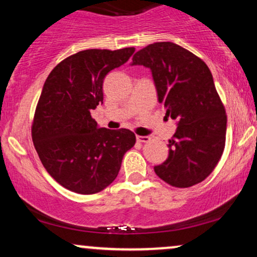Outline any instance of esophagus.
I'll return each instance as SVG.
<instances>
[{
	"instance_id": "34e87169",
	"label": "esophagus",
	"mask_w": 257,
	"mask_h": 257,
	"mask_svg": "<svg viewBox=\"0 0 257 257\" xmlns=\"http://www.w3.org/2000/svg\"><path fill=\"white\" fill-rule=\"evenodd\" d=\"M137 140L139 143H147V141H150V137H141V135H137Z\"/></svg>"
}]
</instances>
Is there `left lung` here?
Segmentation results:
<instances>
[{
  "label": "left lung",
  "instance_id": "8db88e82",
  "mask_svg": "<svg viewBox=\"0 0 257 257\" xmlns=\"http://www.w3.org/2000/svg\"><path fill=\"white\" fill-rule=\"evenodd\" d=\"M132 66L151 70L158 101L176 120L169 156L155 173L175 187H191L210 175L225 149L227 116L213 75L202 59L173 42L137 52Z\"/></svg>",
  "mask_w": 257,
  "mask_h": 257
}]
</instances>
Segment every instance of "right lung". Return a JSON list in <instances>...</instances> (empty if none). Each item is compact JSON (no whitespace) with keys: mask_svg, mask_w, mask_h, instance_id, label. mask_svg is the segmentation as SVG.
<instances>
[{"mask_svg":"<svg viewBox=\"0 0 257 257\" xmlns=\"http://www.w3.org/2000/svg\"><path fill=\"white\" fill-rule=\"evenodd\" d=\"M134 47L87 49L66 58L47 77L32 123V141L44 169L72 192H100L118 175L135 145L128 129L100 128L91 110L102 104V83L125 64Z\"/></svg>","mask_w":257,"mask_h":257,"instance_id":"1","label":"right lung"}]
</instances>
